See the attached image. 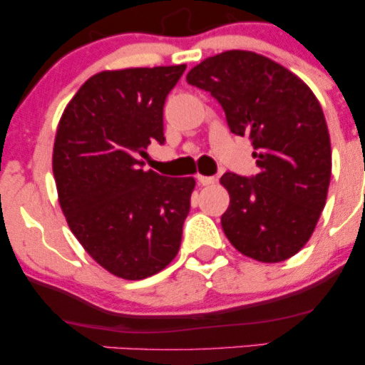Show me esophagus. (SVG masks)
<instances>
[{
	"label": "esophagus",
	"mask_w": 365,
	"mask_h": 365,
	"mask_svg": "<svg viewBox=\"0 0 365 365\" xmlns=\"http://www.w3.org/2000/svg\"><path fill=\"white\" fill-rule=\"evenodd\" d=\"M197 183H199V185H212V183L216 182V178L215 177H204V175H197Z\"/></svg>",
	"instance_id": "obj_1"
}]
</instances>
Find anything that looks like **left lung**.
<instances>
[{"label": "left lung", "instance_id": "obj_1", "mask_svg": "<svg viewBox=\"0 0 365 365\" xmlns=\"http://www.w3.org/2000/svg\"><path fill=\"white\" fill-rule=\"evenodd\" d=\"M211 92L235 135L252 142V177L225 173L230 206L221 216L238 252L282 262L307 244L324 209L331 144L321 104L297 75L252 51H225L187 73Z\"/></svg>", "mask_w": 365, "mask_h": 365}]
</instances>
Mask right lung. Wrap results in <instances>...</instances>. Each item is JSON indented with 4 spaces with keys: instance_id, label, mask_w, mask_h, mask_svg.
<instances>
[{
    "instance_id": "add662e5",
    "label": "right lung",
    "mask_w": 365,
    "mask_h": 365,
    "mask_svg": "<svg viewBox=\"0 0 365 365\" xmlns=\"http://www.w3.org/2000/svg\"><path fill=\"white\" fill-rule=\"evenodd\" d=\"M185 65L96 73L63 111L53 173L70 230L87 254L123 279H144L178 254L195 180L144 171L165 144L163 108Z\"/></svg>"
}]
</instances>
